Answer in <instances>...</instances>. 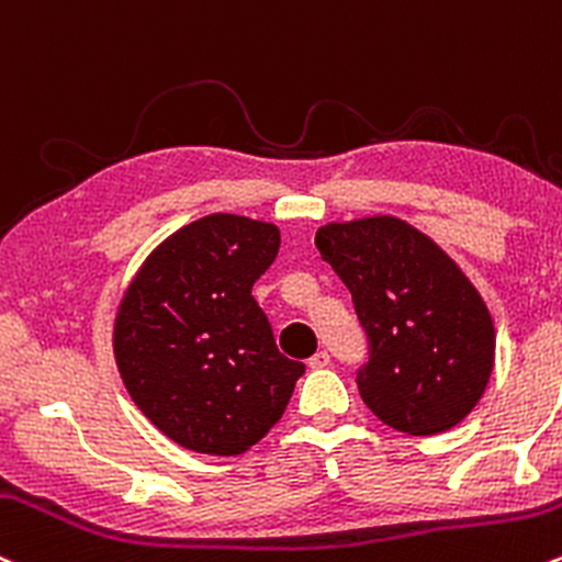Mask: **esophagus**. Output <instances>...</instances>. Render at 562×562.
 <instances>
[{
	"label": "esophagus",
	"instance_id": "esophagus-1",
	"mask_svg": "<svg viewBox=\"0 0 562 562\" xmlns=\"http://www.w3.org/2000/svg\"><path fill=\"white\" fill-rule=\"evenodd\" d=\"M306 366L314 368V371H317V368H328L330 366V355H328V351H317V355H312L310 360H306Z\"/></svg>",
	"mask_w": 562,
	"mask_h": 562
}]
</instances>
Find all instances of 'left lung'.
Instances as JSON below:
<instances>
[{
	"mask_svg": "<svg viewBox=\"0 0 562 562\" xmlns=\"http://www.w3.org/2000/svg\"><path fill=\"white\" fill-rule=\"evenodd\" d=\"M314 245L349 288L368 336L362 403L418 437L464 422L488 386L496 330L459 263L394 215L325 224Z\"/></svg>",
	"mask_w": 562,
	"mask_h": 562,
	"instance_id": "8db88e82",
	"label": "left lung"
}]
</instances>
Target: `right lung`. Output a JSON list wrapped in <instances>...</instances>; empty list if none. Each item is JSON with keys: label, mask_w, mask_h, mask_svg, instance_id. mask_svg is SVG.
Masks as SVG:
<instances>
[{"label": "right lung", "mask_w": 562, "mask_h": 562, "mask_svg": "<svg viewBox=\"0 0 562 562\" xmlns=\"http://www.w3.org/2000/svg\"><path fill=\"white\" fill-rule=\"evenodd\" d=\"M277 250L274 224L205 215L159 243L122 295L116 368L140 413L187 451L245 453L304 375L250 295Z\"/></svg>", "instance_id": "right-lung-1"}]
</instances>
